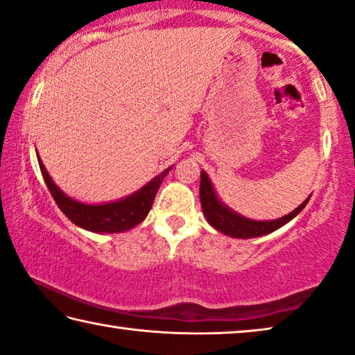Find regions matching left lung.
Wrapping results in <instances>:
<instances>
[{
  "mask_svg": "<svg viewBox=\"0 0 355 355\" xmlns=\"http://www.w3.org/2000/svg\"><path fill=\"white\" fill-rule=\"evenodd\" d=\"M308 200L309 199L303 202L300 207H297L294 211H291L289 215L279 218L277 221H252V219L240 216L235 211L229 210L227 207H224L221 202L218 200L207 173L204 171L200 172V204L207 221L216 230H219V232L226 234L229 237L234 239H252L273 232V230L284 226V224L289 223L292 218L299 215L308 204Z\"/></svg>",
  "mask_w": 355,
  "mask_h": 355,
  "instance_id": "obj_1",
  "label": "left lung"
}]
</instances>
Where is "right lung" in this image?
Here are the masks:
<instances>
[{"mask_svg":"<svg viewBox=\"0 0 355 355\" xmlns=\"http://www.w3.org/2000/svg\"><path fill=\"white\" fill-rule=\"evenodd\" d=\"M37 161L44 182H46L50 194H52L56 205L60 207V210L77 226L92 230V232L104 234L125 232V230L132 229L134 226L142 223L147 218L151 205H153L155 196L161 187L162 180L168 173V168L161 172L156 178L151 180L147 187H144L136 194L129 196V198L123 200L110 202V204L104 205H85L67 198L63 191L52 182L41 159Z\"/></svg>","mask_w":355,"mask_h":355,"instance_id":"1","label":"right lung"}]
</instances>
